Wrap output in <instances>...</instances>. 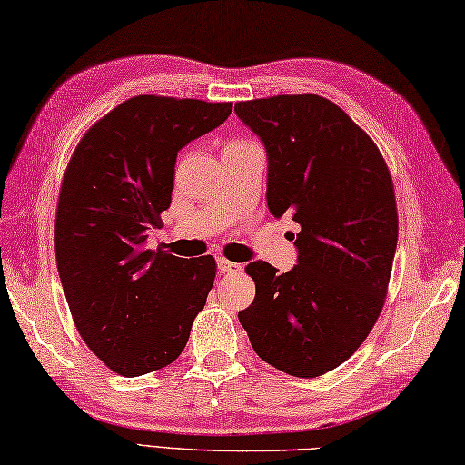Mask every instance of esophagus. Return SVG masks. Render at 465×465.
Returning <instances> with one entry per match:
<instances>
[{
	"instance_id": "esophagus-1",
	"label": "esophagus",
	"mask_w": 465,
	"mask_h": 465,
	"mask_svg": "<svg viewBox=\"0 0 465 465\" xmlns=\"http://www.w3.org/2000/svg\"><path fill=\"white\" fill-rule=\"evenodd\" d=\"M217 270H220L222 273H235V272L242 270V265L235 263V262L225 260V258H217Z\"/></svg>"
}]
</instances>
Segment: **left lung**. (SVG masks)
Listing matches in <instances>:
<instances>
[{"label": "left lung", "mask_w": 465, "mask_h": 465, "mask_svg": "<svg viewBox=\"0 0 465 465\" xmlns=\"http://www.w3.org/2000/svg\"><path fill=\"white\" fill-rule=\"evenodd\" d=\"M235 114L265 147L272 215L302 225L290 272L245 268L255 298L238 318L263 361L315 378L360 348L383 308L398 245L391 177L370 135L325 97L240 102Z\"/></svg>", "instance_id": "1"}]
</instances>
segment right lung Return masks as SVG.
<instances>
[{
    "label": "right lung",
    "instance_id": "obj_1",
    "mask_svg": "<svg viewBox=\"0 0 465 465\" xmlns=\"http://www.w3.org/2000/svg\"><path fill=\"white\" fill-rule=\"evenodd\" d=\"M232 104L137 95L102 117L74 152L55 215V260L84 341L135 378L185 348L215 278L212 255L145 248L172 203L177 152L222 125Z\"/></svg>",
    "mask_w": 465,
    "mask_h": 465
}]
</instances>
